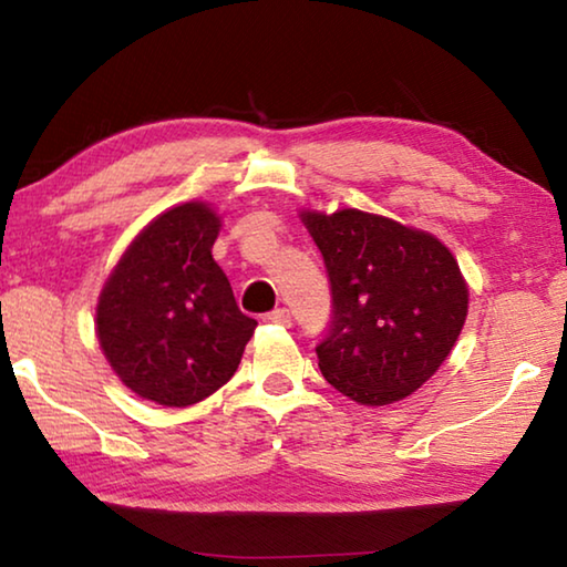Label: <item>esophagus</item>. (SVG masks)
<instances>
[{
  "label": "esophagus",
  "mask_w": 567,
  "mask_h": 567,
  "mask_svg": "<svg viewBox=\"0 0 567 567\" xmlns=\"http://www.w3.org/2000/svg\"><path fill=\"white\" fill-rule=\"evenodd\" d=\"M265 322H270V324H282V328H290V322H292V318H290V310H285V307H277V310H272V312H267V315H265Z\"/></svg>",
  "instance_id": "obj_1"
}]
</instances>
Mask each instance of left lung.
I'll return each instance as SVG.
<instances>
[{"label":"left lung","instance_id":"obj_1","mask_svg":"<svg viewBox=\"0 0 567 567\" xmlns=\"http://www.w3.org/2000/svg\"><path fill=\"white\" fill-rule=\"evenodd\" d=\"M302 223L328 270L332 318L318 342L322 378L360 405H390L435 375L467 315L450 249L395 219L340 209Z\"/></svg>","mask_w":567,"mask_h":567}]
</instances>
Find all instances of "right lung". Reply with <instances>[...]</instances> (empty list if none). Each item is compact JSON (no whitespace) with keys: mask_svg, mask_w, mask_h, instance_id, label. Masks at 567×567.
<instances>
[{"mask_svg":"<svg viewBox=\"0 0 567 567\" xmlns=\"http://www.w3.org/2000/svg\"><path fill=\"white\" fill-rule=\"evenodd\" d=\"M217 215L167 209L134 237L97 305V338L120 380L167 408L205 400L235 375L257 322L213 260Z\"/></svg>","mask_w":567,"mask_h":567,"instance_id":"add662e5","label":"right lung"}]
</instances>
